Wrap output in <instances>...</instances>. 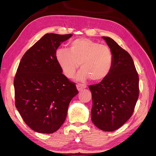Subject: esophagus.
I'll return each instance as SVG.
<instances>
[{"label":"esophagus","mask_w":156,"mask_h":156,"mask_svg":"<svg viewBox=\"0 0 156 156\" xmlns=\"http://www.w3.org/2000/svg\"><path fill=\"white\" fill-rule=\"evenodd\" d=\"M76 87H77V88L79 91H81V90L87 88L86 84H77Z\"/></svg>","instance_id":"obj_1"}]
</instances>
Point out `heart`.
Instances as JSON below:
<instances>
[{"mask_svg": "<svg viewBox=\"0 0 156 156\" xmlns=\"http://www.w3.org/2000/svg\"><path fill=\"white\" fill-rule=\"evenodd\" d=\"M56 60L64 73L72 78L80 64L82 68L76 79L84 81H100L109 73L112 65V53L108 46L87 38L72 41L69 49L59 48L56 51Z\"/></svg>", "mask_w": 156, "mask_h": 156, "instance_id": "b5f03b06", "label": "heart"}]
</instances>
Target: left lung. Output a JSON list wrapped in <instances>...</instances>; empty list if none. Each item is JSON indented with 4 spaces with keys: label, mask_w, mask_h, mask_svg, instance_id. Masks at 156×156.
I'll use <instances>...</instances> for the list:
<instances>
[{
    "label": "left lung",
    "mask_w": 156,
    "mask_h": 156,
    "mask_svg": "<svg viewBox=\"0 0 156 156\" xmlns=\"http://www.w3.org/2000/svg\"><path fill=\"white\" fill-rule=\"evenodd\" d=\"M112 53L109 73L98 84L88 87L92 92V121L103 131L123 126L134 111L139 94V75L131 55L109 37L103 36Z\"/></svg>",
    "instance_id": "left-lung-1"
}]
</instances>
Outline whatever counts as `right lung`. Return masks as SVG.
<instances>
[{
	"mask_svg": "<svg viewBox=\"0 0 156 156\" xmlns=\"http://www.w3.org/2000/svg\"><path fill=\"white\" fill-rule=\"evenodd\" d=\"M72 36L45 34L23 56L17 69L16 107L26 124L38 133L57 131L66 119L71 100L78 94L56 58V49Z\"/></svg>",
	"mask_w": 156,
	"mask_h": 156,
	"instance_id": "right-lung-1",
	"label": "right lung"
}]
</instances>
